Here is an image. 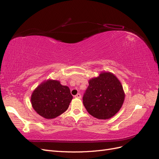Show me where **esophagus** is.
<instances>
[{
    "mask_svg": "<svg viewBox=\"0 0 159 159\" xmlns=\"http://www.w3.org/2000/svg\"><path fill=\"white\" fill-rule=\"evenodd\" d=\"M75 98H78V99H80L81 98V95L80 93H78L76 95H75Z\"/></svg>",
    "mask_w": 159,
    "mask_h": 159,
    "instance_id": "obj_1",
    "label": "esophagus"
}]
</instances>
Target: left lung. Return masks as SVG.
<instances>
[{
	"label": "left lung",
	"instance_id": "1",
	"mask_svg": "<svg viewBox=\"0 0 159 159\" xmlns=\"http://www.w3.org/2000/svg\"><path fill=\"white\" fill-rule=\"evenodd\" d=\"M88 82L83 98L86 110L99 119L113 117L121 108L125 97L121 81L111 72L103 71Z\"/></svg>",
	"mask_w": 159,
	"mask_h": 159
}]
</instances>
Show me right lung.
I'll return each mask as SVG.
<instances>
[{
  "label": "right lung",
  "instance_id": "obj_1",
  "mask_svg": "<svg viewBox=\"0 0 159 159\" xmlns=\"http://www.w3.org/2000/svg\"><path fill=\"white\" fill-rule=\"evenodd\" d=\"M73 99L70 88L59 80H45L33 91L31 104L35 111L47 119H54L64 113Z\"/></svg>",
  "mask_w": 159,
  "mask_h": 159
}]
</instances>
